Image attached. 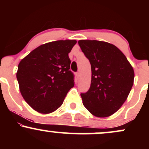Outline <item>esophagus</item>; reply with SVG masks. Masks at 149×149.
I'll return each mask as SVG.
<instances>
[{"mask_svg": "<svg viewBox=\"0 0 149 149\" xmlns=\"http://www.w3.org/2000/svg\"><path fill=\"white\" fill-rule=\"evenodd\" d=\"M76 76H77V78H79V77H80V72H79V71H78V72H77L76 73Z\"/></svg>", "mask_w": 149, "mask_h": 149, "instance_id": "34e87169", "label": "esophagus"}]
</instances>
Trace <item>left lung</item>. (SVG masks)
<instances>
[{
    "label": "left lung",
    "instance_id": "obj_1",
    "mask_svg": "<svg viewBox=\"0 0 149 149\" xmlns=\"http://www.w3.org/2000/svg\"><path fill=\"white\" fill-rule=\"evenodd\" d=\"M78 45L91 64V85L81 93L84 107L100 118L111 116L127 100L134 83L132 66L125 54L113 44L80 40Z\"/></svg>",
    "mask_w": 149,
    "mask_h": 149
}]
</instances>
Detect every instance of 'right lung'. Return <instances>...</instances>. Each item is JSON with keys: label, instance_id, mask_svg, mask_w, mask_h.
Wrapping results in <instances>:
<instances>
[{"label": "right lung", "instance_id": "add662e5", "mask_svg": "<svg viewBox=\"0 0 149 149\" xmlns=\"http://www.w3.org/2000/svg\"><path fill=\"white\" fill-rule=\"evenodd\" d=\"M76 42L65 40L43 44L19 64L17 79L20 92L36 111L47 114L57 110L74 86L69 53Z\"/></svg>", "mask_w": 149, "mask_h": 149}]
</instances>
